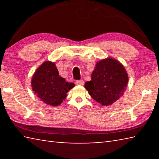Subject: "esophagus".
Masks as SVG:
<instances>
[{"mask_svg":"<svg viewBox=\"0 0 159 159\" xmlns=\"http://www.w3.org/2000/svg\"><path fill=\"white\" fill-rule=\"evenodd\" d=\"M76 84L79 85H83L84 84V81L83 80H78L76 81Z\"/></svg>","mask_w":159,"mask_h":159,"instance_id":"esophagus-1","label":"esophagus"}]
</instances>
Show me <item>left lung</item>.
<instances>
[{"mask_svg": "<svg viewBox=\"0 0 159 159\" xmlns=\"http://www.w3.org/2000/svg\"><path fill=\"white\" fill-rule=\"evenodd\" d=\"M128 77L124 67L117 60L107 58L97 63L90 81L85 83V89L102 105H110L123 95Z\"/></svg>", "mask_w": 159, "mask_h": 159, "instance_id": "1", "label": "left lung"}]
</instances>
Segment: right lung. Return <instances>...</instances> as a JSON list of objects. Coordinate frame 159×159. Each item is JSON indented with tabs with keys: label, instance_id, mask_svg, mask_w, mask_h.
I'll list each match as a JSON object with an SVG mask.
<instances>
[{
	"label": "right lung",
	"instance_id": "obj_1",
	"mask_svg": "<svg viewBox=\"0 0 159 159\" xmlns=\"http://www.w3.org/2000/svg\"><path fill=\"white\" fill-rule=\"evenodd\" d=\"M36 95L45 103L57 106L66 98V93L74 86L60 76L55 63L47 61L40 66L31 80Z\"/></svg>",
	"mask_w": 159,
	"mask_h": 159
}]
</instances>
